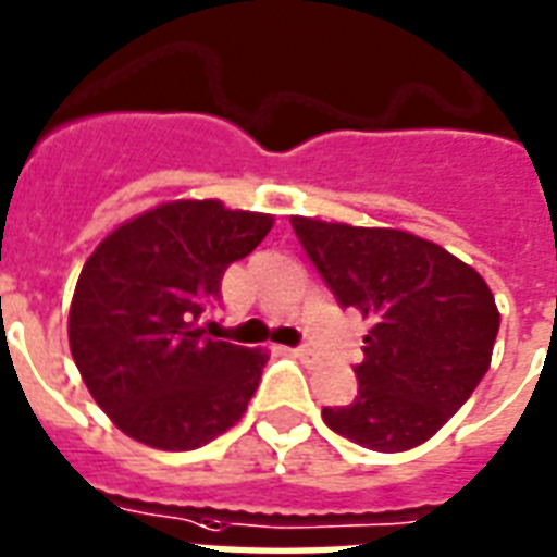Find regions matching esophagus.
Wrapping results in <instances>:
<instances>
[{
	"mask_svg": "<svg viewBox=\"0 0 557 557\" xmlns=\"http://www.w3.org/2000/svg\"><path fill=\"white\" fill-rule=\"evenodd\" d=\"M292 356H295V359H300V362H315V354H312L309 347H295V350H292Z\"/></svg>",
	"mask_w": 557,
	"mask_h": 557,
	"instance_id": "obj_1",
	"label": "esophagus"
}]
</instances>
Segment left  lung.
<instances>
[{
    "instance_id": "left-lung-1",
    "label": "left lung",
    "mask_w": 557,
    "mask_h": 557,
    "mask_svg": "<svg viewBox=\"0 0 557 557\" xmlns=\"http://www.w3.org/2000/svg\"><path fill=\"white\" fill-rule=\"evenodd\" d=\"M338 307L371 318L359 394L324 409L342 438L376 453L430 441L491 368L499 312L476 269L414 233L292 215Z\"/></svg>"
}]
</instances>
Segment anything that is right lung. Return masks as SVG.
<instances>
[{"instance_id": "add662e5", "label": "right lung", "mask_w": 557, "mask_h": 557, "mask_svg": "<svg viewBox=\"0 0 557 557\" xmlns=\"http://www.w3.org/2000/svg\"><path fill=\"white\" fill-rule=\"evenodd\" d=\"M274 219L222 201H169L99 242L70 307L81 380L127 438L184 453L245 414L265 350L210 338L201 326L227 265L257 248Z\"/></svg>"}]
</instances>
